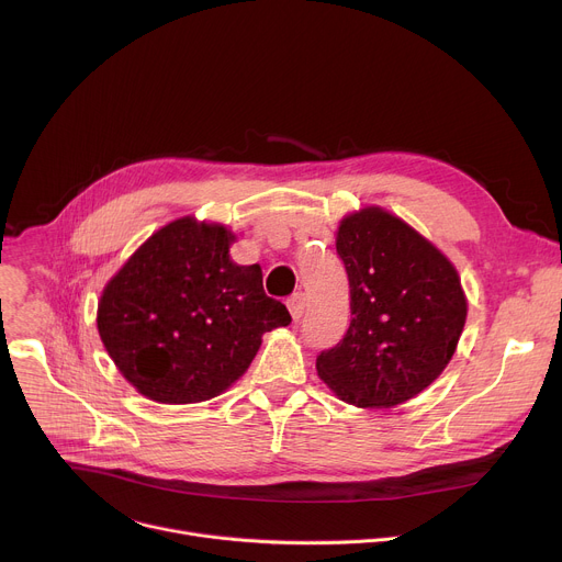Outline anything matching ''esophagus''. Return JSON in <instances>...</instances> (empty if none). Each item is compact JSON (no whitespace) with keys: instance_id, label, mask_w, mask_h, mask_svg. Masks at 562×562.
<instances>
[{"instance_id":"esophagus-1","label":"esophagus","mask_w":562,"mask_h":562,"mask_svg":"<svg viewBox=\"0 0 562 562\" xmlns=\"http://www.w3.org/2000/svg\"><path fill=\"white\" fill-rule=\"evenodd\" d=\"M286 306H289L291 317H293V319H300L302 313H304V308H306V295H304L302 291L293 293V295L286 300Z\"/></svg>"}]
</instances>
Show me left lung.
<instances>
[{
  "label": "left lung",
  "mask_w": 562,
  "mask_h": 562,
  "mask_svg": "<svg viewBox=\"0 0 562 562\" xmlns=\"http://www.w3.org/2000/svg\"><path fill=\"white\" fill-rule=\"evenodd\" d=\"M336 251L349 276L351 325L315 358L317 375L356 407L386 409L427 389L460 340L467 300L451 262L382 209L342 220Z\"/></svg>",
  "instance_id": "8db88e82"
}]
</instances>
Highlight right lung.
Wrapping results in <instances>:
<instances>
[{
	"instance_id": "add662e5",
	"label": "right lung",
	"mask_w": 562,
	"mask_h": 562,
	"mask_svg": "<svg viewBox=\"0 0 562 562\" xmlns=\"http://www.w3.org/2000/svg\"><path fill=\"white\" fill-rule=\"evenodd\" d=\"M231 243L220 224L176 220L106 284L100 338L146 397L189 405L220 395L249 369L262 336L291 323L265 293L262 269L231 262Z\"/></svg>"
}]
</instances>
